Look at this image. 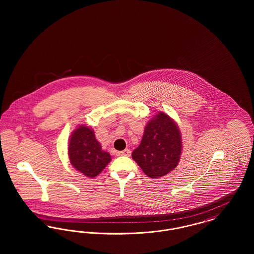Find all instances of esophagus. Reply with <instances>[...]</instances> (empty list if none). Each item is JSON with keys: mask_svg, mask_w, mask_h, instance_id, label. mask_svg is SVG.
<instances>
[{"mask_svg": "<svg viewBox=\"0 0 254 254\" xmlns=\"http://www.w3.org/2000/svg\"><path fill=\"white\" fill-rule=\"evenodd\" d=\"M130 154H131V151L128 148H126L125 150H122V151H118L117 152L118 156H130Z\"/></svg>", "mask_w": 254, "mask_h": 254, "instance_id": "esophagus-1", "label": "esophagus"}]
</instances>
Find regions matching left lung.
<instances>
[{
    "label": "left lung",
    "instance_id": "obj_1",
    "mask_svg": "<svg viewBox=\"0 0 254 254\" xmlns=\"http://www.w3.org/2000/svg\"><path fill=\"white\" fill-rule=\"evenodd\" d=\"M182 152L180 129L169 115L159 112L145 126L141 144L132 159L150 178L165 176L179 163Z\"/></svg>",
    "mask_w": 254,
    "mask_h": 254
}]
</instances>
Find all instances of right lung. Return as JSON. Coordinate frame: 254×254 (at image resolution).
Masks as SVG:
<instances>
[{
  "label": "right lung",
  "instance_id": "add662e5",
  "mask_svg": "<svg viewBox=\"0 0 254 254\" xmlns=\"http://www.w3.org/2000/svg\"><path fill=\"white\" fill-rule=\"evenodd\" d=\"M68 156L73 167L90 178L101 173L111 160L109 152L102 149L94 131L84 125L70 136Z\"/></svg>",
  "mask_w": 254,
  "mask_h": 254
}]
</instances>
